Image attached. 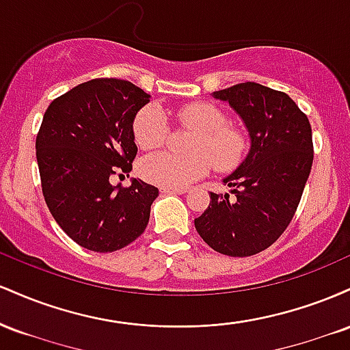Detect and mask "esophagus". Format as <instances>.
<instances>
[{
    "mask_svg": "<svg viewBox=\"0 0 350 350\" xmlns=\"http://www.w3.org/2000/svg\"><path fill=\"white\" fill-rule=\"evenodd\" d=\"M161 192H167V194H186L187 189H184V187H161Z\"/></svg>",
    "mask_w": 350,
    "mask_h": 350,
    "instance_id": "1",
    "label": "esophagus"
}]
</instances>
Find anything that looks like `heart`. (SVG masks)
<instances>
[{"label": "heart", "mask_w": 350, "mask_h": 350, "mask_svg": "<svg viewBox=\"0 0 350 350\" xmlns=\"http://www.w3.org/2000/svg\"><path fill=\"white\" fill-rule=\"evenodd\" d=\"M178 120L196 130L189 144L192 154L170 151L154 152L139 163V172L150 183L164 187H186L207 174L214 164L217 171H232L242 163L247 139L242 131L226 124V115L207 102H192L180 107ZM166 113L156 105L142 108L133 122L135 142L142 150L163 146L167 138Z\"/></svg>", "instance_id": "obj_1"}]
</instances>
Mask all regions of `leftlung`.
I'll use <instances>...</instances> for the list:
<instances>
[{"label": "left lung", "mask_w": 350, "mask_h": 350, "mask_svg": "<svg viewBox=\"0 0 350 350\" xmlns=\"http://www.w3.org/2000/svg\"><path fill=\"white\" fill-rule=\"evenodd\" d=\"M242 118L250 150L224 178L230 196L211 192V204L194 220L208 247L228 256H250L268 248L290 226L312 166L308 116L284 92L255 82L217 90Z\"/></svg>", "instance_id": "8db88e82"}]
</instances>
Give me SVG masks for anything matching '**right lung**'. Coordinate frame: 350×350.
Returning <instances> with one entry per match:
<instances>
[{
	"instance_id": "1",
	"label": "right lung",
	"mask_w": 350,
	"mask_h": 350,
	"mask_svg": "<svg viewBox=\"0 0 350 350\" xmlns=\"http://www.w3.org/2000/svg\"><path fill=\"white\" fill-rule=\"evenodd\" d=\"M151 95L128 80L94 79L47 107L36 158L42 194L60 228L80 247L115 252L143 234L158 187L110 176L131 171L138 148L133 122Z\"/></svg>"
}]
</instances>
